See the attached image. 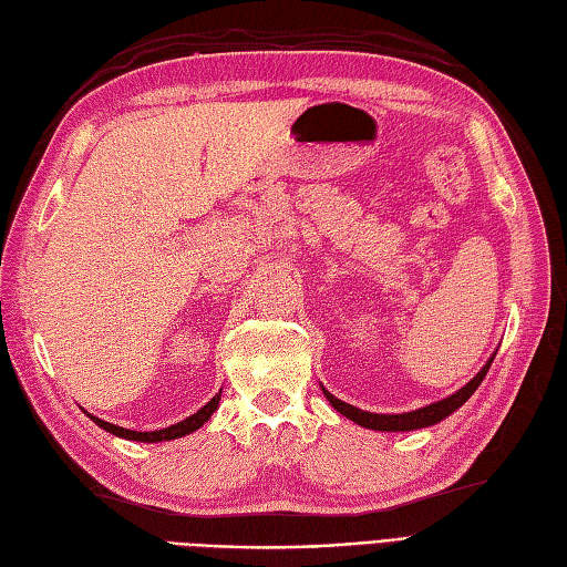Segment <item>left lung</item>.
<instances>
[{
    "instance_id": "left-lung-1",
    "label": "left lung",
    "mask_w": 567,
    "mask_h": 567,
    "mask_svg": "<svg viewBox=\"0 0 567 567\" xmlns=\"http://www.w3.org/2000/svg\"><path fill=\"white\" fill-rule=\"evenodd\" d=\"M497 351L489 355L487 363L480 368L477 375L470 380L465 388L457 390L455 394L445 396V400H439L433 404H426L421 409H414V412H402V414H372V412H365V409H358L353 404H348L343 400H339V396H333L327 388L321 384V392L323 396H327L329 404L336 409V412H341L346 419L355 421L358 426L363 429H372V431H388V433H394V431H416V429H426V426H433L439 424V421H443L445 416H451L455 409H461L470 396H473V392L480 388V382L485 380L487 370L492 365V360H495Z\"/></svg>"
}]
</instances>
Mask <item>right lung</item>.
Returning <instances> with one entry per match:
<instances>
[{"label":"right lung","mask_w":567,"mask_h":567,"mask_svg":"<svg viewBox=\"0 0 567 567\" xmlns=\"http://www.w3.org/2000/svg\"><path fill=\"white\" fill-rule=\"evenodd\" d=\"M219 400H221V392L214 394L212 400L204 404L197 414H192L183 421H177V424L167 426V429H161V431H131V429H124V426H116V424H110V421H104L100 416L94 414H87L94 424H97L100 429L114 433V436L118 439H126V441H141V443H161V441H173V439H183L187 436V433L202 429L207 421L212 419V414L219 409Z\"/></svg>","instance_id":"add662e5"}]
</instances>
